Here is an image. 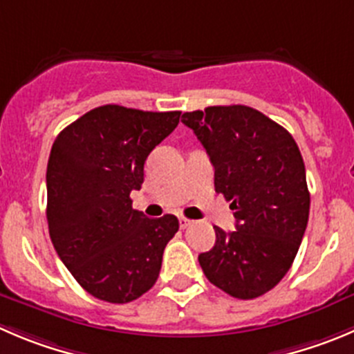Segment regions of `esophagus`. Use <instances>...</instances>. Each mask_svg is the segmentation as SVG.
<instances>
[{
    "label": "esophagus",
    "instance_id": "esophagus-1",
    "mask_svg": "<svg viewBox=\"0 0 354 354\" xmlns=\"http://www.w3.org/2000/svg\"><path fill=\"white\" fill-rule=\"evenodd\" d=\"M191 222H193V221H189V218H186V217H180V218H179V225H180V230H186L187 225H191Z\"/></svg>",
    "mask_w": 354,
    "mask_h": 354
}]
</instances>
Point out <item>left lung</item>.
<instances>
[{
  "mask_svg": "<svg viewBox=\"0 0 354 354\" xmlns=\"http://www.w3.org/2000/svg\"><path fill=\"white\" fill-rule=\"evenodd\" d=\"M215 170V191L231 201L236 230L215 225V245L198 255L210 283L236 299L266 294L287 274L309 217L306 168L294 137L248 106L183 114Z\"/></svg>",
  "mask_w": 354,
  "mask_h": 354,
  "instance_id": "1",
  "label": "left lung"
}]
</instances>
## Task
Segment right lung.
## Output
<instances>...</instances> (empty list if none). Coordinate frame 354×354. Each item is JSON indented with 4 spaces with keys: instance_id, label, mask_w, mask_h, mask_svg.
<instances>
[{
    "instance_id": "1",
    "label": "right lung",
    "mask_w": 354,
    "mask_h": 354,
    "mask_svg": "<svg viewBox=\"0 0 354 354\" xmlns=\"http://www.w3.org/2000/svg\"><path fill=\"white\" fill-rule=\"evenodd\" d=\"M180 111L151 113L107 104L57 136L46 167L52 243L74 280L100 301L124 304L158 280L175 215L132 208L151 151L179 124Z\"/></svg>"
}]
</instances>
